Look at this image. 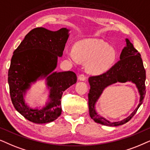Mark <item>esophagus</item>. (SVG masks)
I'll use <instances>...</instances> for the list:
<instances>
[{"label": "esophagus", "mask_w": 150, "mask_h": 150, "mask_svg": "<svg viewBox=\"0 0 150 150\" xmlns=\"http://www.w3.org/2000/svg\"><path fill=\"white\" fill-rule=\"evenodd\" d=\"M78 78L80 81H84L86 80V75L84 74H80V75H79Z\"/></svg>", "instance_id": "esophagus-1"}]
</instances>
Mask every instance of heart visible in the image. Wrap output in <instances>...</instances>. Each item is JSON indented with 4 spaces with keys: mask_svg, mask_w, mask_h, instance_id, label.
Masks as SVG:
<instances>
[{
    "mask_svg": "<svg viewBox=\"0 0 150 150\" xmlns=\"http://www.w3.org/2000/svg\"><path fill=\"white\" fill-rule=\"evenodd\" d=\"M68 57L74 63L88 62V71L101 74L108 71L117 60V54L113 47L100 39H86L75 45V48L67 47Z\"/></svg>",
    "mask_w": 150,
    "mask_h": 150,
    "instance_id": "1",
    "label": "heart"
}]
</instances>
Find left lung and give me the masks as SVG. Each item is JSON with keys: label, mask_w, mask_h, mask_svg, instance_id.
Masks as SVG:
<instances>
[{"label": "left lung", "mask_w": 150, "mask_h": 150, "mask_svg": "<svg viewBox=\"0 0 150 150\" xmlns=\"http://www.w3.org/2000/svg\"><path fill=\"white\" fill-rule=\"evenodd\" d=\"M125 41L127 45L121 52L120 60L105 73L98 75H93L88 79L91 86L88 93L90 116L96 123L107 126H118L128 122L134 116L145 98L146 75L141 54L133 47V45L128 39L125 40ZM128 81L134 83L140 93V103L137 108L126 119L115 123L110 122L97 115L94 110V103L102 93L103 89L108 85L116 83L117 81L124 83Z\"/></svg>", "instance_id": "obj_1"}]
</instances>
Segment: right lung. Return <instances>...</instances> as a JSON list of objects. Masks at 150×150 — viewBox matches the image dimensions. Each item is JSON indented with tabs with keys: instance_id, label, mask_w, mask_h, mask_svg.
Here are the masks:
<instances>
[{
	"instance_id": "add662e5",
	"label": "right lung",
	"mask_w": 150,
	"mask_h": 150,
	"mask_svg": "<svg viewBox=\"0 0 150 150\" xmlns=\"http://www.w3.org/2000/svg\"><path fill=\"white\" fill-rule=\"evenodd\" d=\"M68 32L66 28L56 31L35 28L13 51L8 71L10 97L16 110L33 123L40 124L55 121L62 112L63 92L77 81L73 72H53L57 67V57L63 55ZM47 75V85L51 88L50 101L41 110L30 109L23 101V93L31 82Z\"/></svg>"
}]
</instances>
